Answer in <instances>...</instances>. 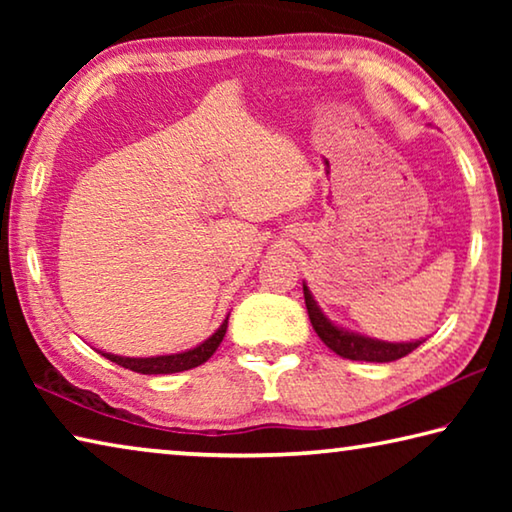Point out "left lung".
<instances>
[{
	"label": "left lung",
	"instance_id": "left-lung-1",
	"mask_svg": "<svg viewBox=\"0 0 512 512\" xmlns=\"http://www.w3.org/2000/svg\"><path fill=\"white\" fill-rule=\"evenodd\" d=\"M302 291H305V305L309 311V320H311V325H314L316 334L320 336V341H323L329 350L336 352L343 359L388 363V361L406 357V354L413 352L420 343L427 341V339H415V341L391 343V341L372 339V336L352 332V329L334 323V320L329 318L323 309H320L318 300L314 298V293H311V289L307 287V282H302Z\"/></svg>",
	"mask_w": 512,
	"mask_h": 512
}]
</instances>
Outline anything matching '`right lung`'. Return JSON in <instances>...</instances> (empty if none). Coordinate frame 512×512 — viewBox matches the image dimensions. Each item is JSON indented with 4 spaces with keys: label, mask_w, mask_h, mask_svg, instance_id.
Returning <instances> with one entry per match:
<instances>
[{
    "label": "right lung",
    "mask_w": 512,
    "mask_h": 512,
    "mask_svg": "<svg viewBox=\"0 0 512 512\" xmlns=\"http://www.w3.org/2000/svg\"><path fill=\"white\" fill-rule=\"evenodd\" d=\"M228 318L230 314L225 316L223 323L219 325V329L205 339L203 343H198L196 348H189L185 352H176V354H158V357H121V354H112V352H101L97 350L101 357L110 359L117 366H124L133 372H142V375H171V372H183V370H192L196 366H201L207 359L212 357L219 348L225 329H228Z\"/></svg>",
    "instance_id": "1"
}]
</instances>
